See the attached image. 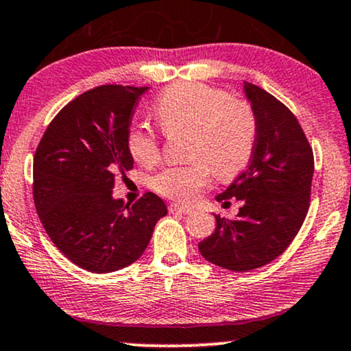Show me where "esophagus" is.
Instances as JSON below:
<instances>
[{"label": "esophagus", "mask_w": 351, "mask_h": 351, "mask_svg": "<svg viewBox=\"0 0 351 351\" xmlns=\"http://www.w3.org/2000/svg\"><path fill=\"white\" fill-rule=\"evenodd\" d=\"M168 209H170V213H180V214H189L193 213L191 208H188V206H183V204H170L168 206Z\"/></svg>", "instance_id": "34e87169"}]
</instances>
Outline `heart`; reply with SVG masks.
Listing matches in <instances>:
<instances>
[{"instance_id":"obj_1","label":"heart","mask_w":351,"mask_h":351,"mask_svg":"<svg viewBox=\"0 0 351 351\" xmlns=\"http://www.w3.org/2000/svg\"><path fill=\"white\" fill-rule=\"evenodd\" d=\"M154 114L167 135L189 134L188 158H193L154 176L152 188L162 196L193 201L208 186L210 171L219 180H232L250 163L258 134L255 111L222 88L199 82L175 83L155 101ZM128 150L143 167L160 158L157 138L143 128L129 130Z\"/></svg>"}]
</instances>
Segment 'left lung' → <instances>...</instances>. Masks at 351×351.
<instances>
[{"mask_svg":"<svg viewBox=\"0 0 351 351\" xmlns=\"http://www.w3.org/2000/svg\"><path fill=\"white\" fill-rule=\"evenodd\" d=\"M258 122L250 165L219 194L242 201L237 217L216 216L213 235L199 243L206 260L230 271L265 267L289 247L311 204L314 154L296 116L280 99L245 82Z\"/></svg>","mask_w":351,"mask_h":351,"instance_id":"obj_1","label":"left lung"}]
</instances>
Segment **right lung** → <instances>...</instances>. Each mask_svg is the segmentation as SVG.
Here are the masks:
<instances>
[{
  "label": "right lung",
  "instance_id": "1",
  "mask_svg": "<svg viewBox=\"0 0 351 351\" xmlns=\"http://www.w3.org/2000/svg\"><path fill=\"white\" fill-rule=\"evenodd\" d=\"M149 86L103 84L70 101L34 155V204L55 247L77 267L111 273L142 256L167 216L157 194L132 206L114 199L117 175L132 170L130 122Z\"/></svg>",
  "mask_w": 351,
  "mask_h": 351
}]
</instances>
